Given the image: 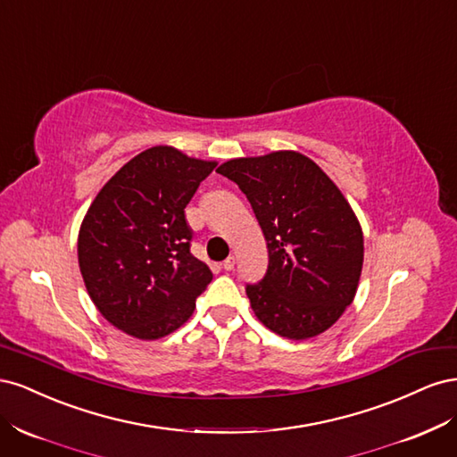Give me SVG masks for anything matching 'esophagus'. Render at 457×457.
I'll return each instance as SVG.
<instances>
[{
  "label": "esophagus",
  "instance_id": "obj_1",
  "mask_svg": "<svg viewBox=\"0 0 457 457\" xmlns=\"http://www.w3.org/2000/svg\"><path fill=\"white\" fill-rule=\"evenodd\" d=\"M234 267H237V261H234V257H228L223 261V269L225 270H232Z\"/></svg>",
  "mask_w": 457,
  "mask_h": 457
}]
</instances>
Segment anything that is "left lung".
Listing matches in <instances>:
<instances>
[{"mask_svg": "<svg viewBox=\"0 0 457 457\" xmlns=\"http://www.w3.org/2000/svg\"><path fill=\"white\" fill-rule=\"evenodd\" d=\"M217 173L250 200L269 247V270L245 294L257 320L280 337L324 334L354 301L362 227L337 185L305 154L274 150L232 158Z\"/></svg>", "mask_w": 457, "mask_h": 457, "instance_id": "obj_1", "label": "left lung"}]
</instances>
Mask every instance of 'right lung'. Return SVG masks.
<instances>
[{
	"label": "right lung",
	"instance_id": "right-lung-1",
	"mask_svg": "<svg viewBox=\"0 0 457 457\" xmlns=\"http://www.w3.org/2000/svg\"><path fill=\"white\" fill-rule=\"evenodd\" d=\"M215 160L175 146L143 150L99 190L81 220L78 262L106 320L135 339L181 328L213 274L190 253L185 207Z\"/></svg>",
	"mask_w": 457,
	"mask_h": 457
}]
</instances>
